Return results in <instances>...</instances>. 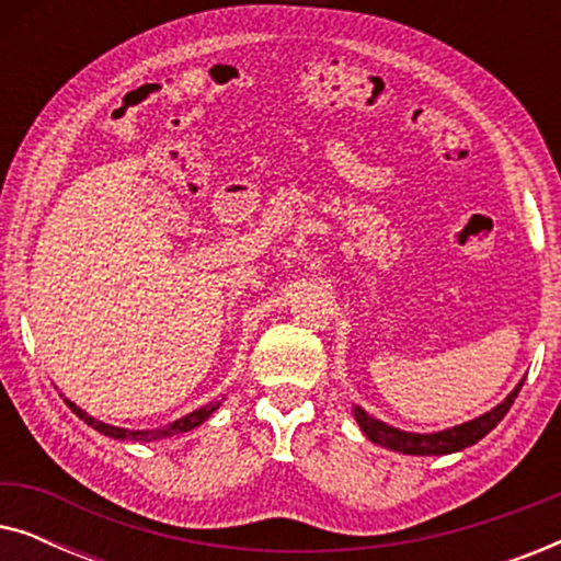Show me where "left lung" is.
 Wrapping results in <instances>:
<instances>
[{"label":"left lung","instance_id":"8db88e82","mask_svg":"<svg viewBox=\"0 0 561 561\" xmlns=\"http://www.w3.org/2000/svg\"><path fill=\"white\" fill-rule=\"evenodd\" d=\"M524 386V380L518 382L516 388H513V393L505 398L501 405H495L493 411L482 413L480 419L474 421H467L462 426H455V428H447V432H439V434H409V432H398V428L382 424V421L367 416V413L359 409H355V419L359 428H363L365 436L375 444H380V447H388L393 451H403V455H421V457H428V455H451V451H459L465 447H472V444H478L482 436L493 432V428L501 424V419L505 413L511 411L513 401H516L518 390Z\"/></svg>","mask_w":561,"mask_h":561}]
</instances>
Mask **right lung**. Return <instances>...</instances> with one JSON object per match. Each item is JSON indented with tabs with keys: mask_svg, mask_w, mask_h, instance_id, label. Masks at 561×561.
Here are the masks:
<instances>
[{
	"mask_svg": "<svg viewBox=\"0 0 561 561\" xmlns=\"http://www.w3.org/2000/svg\"><path fill=\"white\" fill-rule=\"evenodd\" d=\"M66 401V398H64ZM68 409H71L76 416H79L81 421H87V424L91 428H96V432H102L106 436H114V439H133V442H156V439H163V436H173V434H181V432H191V428H196L198 424H204L206 419L211 416L214 411L219 409V403H209L204 405V409H198L194 413H188V416H183L179 421H173V424H168L165 428H158V432H127V428H117V426H110V424H102V421L91 419L89 413H83L79 405L66 401Z\"/></svg>",
	"mask_w": 561,
	"mask_h": 561,
	"instance_id": "right-lung-1",
	"label": "right lung"
}]
</instances>
